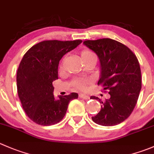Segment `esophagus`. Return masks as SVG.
<instances>
[{
    "mask_svg": "<svg viewBox=\"0 0 154 154\" xmlns=\"http://www.w3.org/2000/svg\"><path fill=\"white\" fill-rule=\"evenodd\" d=\"M80 98H83V99H85V100H88L89 99V96H88V95H85V94H80Z\"/></svg>",
    "mask_w": 154,
    "mask_h": 154,
    "instance_id": "esophagus-1",
    "label": "esophagus"
}]
</instances>
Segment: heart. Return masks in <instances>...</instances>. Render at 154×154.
I'll list each match as a JSON object with an SVG mask.
<instances>
[{
	"label": "heart",
	"instance_id": "heart-1",
	"mask_svg": "<svg viewBox=\"0 0 154 154\" xmlns=\"http://www.w3.org/2000/svg\"><path fill=\"white\" fill-rule=\"evenodd\" d=\"M80 56H81V59L83 62L91 59V58L96 57L94 53H92V51L89 50H83L80 53ZM89 82L90 81L88 79H77V80H74L72 82V84L77 89L82 90V89H84L86 88V86L88 83H89Z\"/></svg>",
	"mask_w": 154,
	"mask_h": 154
}]
</instances>
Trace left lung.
I'll return each instance as SVG.
<instances>
[{
	"mask_svg": "<svg viewBox=\"0 0 154 154\" xmlns=\"http://www.w3.org/2000/svg\"><path fill=\"white\" fill-rule=\"evenodd\" d=\"M83 44L98 56L101 77L98 85H101L110 95L104 102L98 97H90L102 104L101 110L92 120L104 126L120 124L133 111L141 89L138 59L129 47L110 38L85 41Z\"/></svg>",
	"mask_w": 154,
	"mask_h": 154,
	"instance_id": "left-lung-1",
	"label": "left lung"
}]
</instances>
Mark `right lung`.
<instances>
[{
    "instance_id": "add662e5",
    "label": "right lung",
    "mask_w": 154,
    "mask_h": 154,
    "mask_svg": "<svg viewBox=\"0 0 154 154\" xmlns=\"http://www.w3.org/2000/svg\"><path fill=\"white\" fill-rule=\"evenodd\" d=\"M81 43V40L44 41L24 55L16 74L18 95L27 116L37 124L51 126L60 122L70 101L78 98L72 92L55 99L53 82L58 79L62 56Z\"/></svg>"
}]
</instances>
